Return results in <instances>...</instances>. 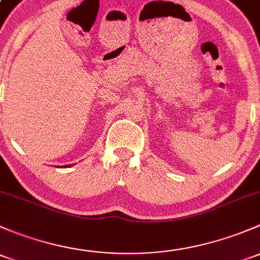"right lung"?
<instances>
[{"label": "right lung", "instance_id": "obj_1", "mask_svg": "<svg viewBox=\"0 0 260 260\" xmlns=\"http://www.w3.org/2000/svg\"><path fill=\"white\" fill-rule=\"evenodd\" d=\"M68 167H71V166H68Z\"/></svg>", "mask_w": 260, "mask_h": 260}]
</instances>
